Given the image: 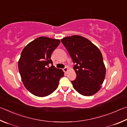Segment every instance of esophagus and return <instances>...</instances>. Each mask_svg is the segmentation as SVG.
Wrapping results in <instances>:
<instances>
[{
	"label": "esophagus",
	"mask_w": 127,
	"mask_h": 127,
	"mask_svg": "<svg viewBox=\"0 0 127 127\" xmlns=\"http://www.w3.org/2000/svg\"><path fill=\"white\" fill-rule=\"evenodd\" d=\"M63 71H64V72H67V71H68V69H67V67H65V68H64V69H63Z\"/></svg>",
	"instance_id": "1"
}]
</instances>
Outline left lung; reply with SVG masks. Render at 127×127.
Wrapping results in <instances>:
<instances>
[{"label": "left lung", "instance_id": "obj_1", "mask_svg": "<svg viewBox=\"0 0 127 127\" xmlns=\"http://www.w3.org/2000/svg\"><path fill=\"white\" fill-rule=\"evenodd\" d=\"M75 64L76 78L71 81L73 87L84 96H91L100 90L106 70L99 48L89 40L75 35L61 39Z\"/></svg>", "mask_w": 127, "mask_h": 127}]
</instances>
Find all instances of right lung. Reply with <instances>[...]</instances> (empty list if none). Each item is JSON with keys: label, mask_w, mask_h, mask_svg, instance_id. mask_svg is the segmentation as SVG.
<instances>
[{"label": "right lung", "mask_w": 127, "mask_h": 127, "mask_svg": "<svg viewBox=\"0 0 127 127\" xmlns=\"http://www.w3.org/2000/svg\"><path fill=\"white\" fill-rule=\"evenodd\" d=\"M59 39L40 37L23 48L18 69L24 86L35 96H48L58 87L63 71L53 65L51 54L59 45ZM50 64L52 66L48 68Z\"/></svg>", "instance_id": "1"}]
</instances>
